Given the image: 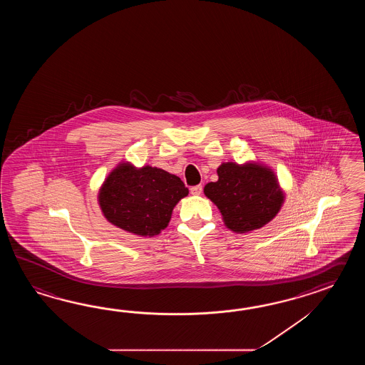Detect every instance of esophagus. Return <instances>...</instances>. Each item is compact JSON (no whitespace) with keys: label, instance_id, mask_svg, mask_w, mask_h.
Returning <instances> with one entry per match:
<instances>
[{"label":"esophagus","instance_id":"34e87169","mask_svg":"<svg viewBox=\"0 0 365 365\" xmlns=\"http://www.w3.org/2000/svg\"><path fill=\"white\" fill-rule=\"evenodd\" d=\"M190 193L193 195H200L202 193V185H194L190 187Z\"/></svg>","mask_w":365,"mask_h":365}]
</instances>
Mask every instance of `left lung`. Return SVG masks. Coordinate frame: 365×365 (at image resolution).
<instances>
[{"mask_svg": "<svg viewBox=\"0 0 365 365\" xmlns=\"http://www.w3.org/2000/svg\"><path fill=\"white\" fill-rule=\"evenodd\" d=\"M219 179L205 186V194L217 206L225 225L233 232L258 230L278 214L283 193L272 170L228 162L217 168Z\"/></svg>", "mask_w": 365, "mask_h": 365, "instance_id": "left-lung-1", "label": "left lung"}]
</instances>
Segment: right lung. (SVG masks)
I'll use <instances>...</instances> for the list:
<instances>
[{
  "mask_svg": "<svg viewBox=\"0 0 365 365\" xmlns=\"http://www.w3.org/2000/svg\"><path fill=\"white\" fill-rule=\"evenodd\" d=\"M189 190L180 178L156 167L120 164L101 186L99 205L107 220L128 232L155 236Z\"/></svg>",
  "mask_w": 365,
  "mask_h": 365,
  "instance_id": "add662e5",
  "label": "right lung"
}]
</instances>
